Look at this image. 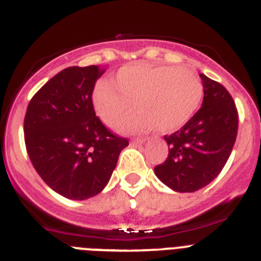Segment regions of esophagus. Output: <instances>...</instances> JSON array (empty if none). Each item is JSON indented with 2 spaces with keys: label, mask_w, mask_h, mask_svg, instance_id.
Segmentation results:
<instances>
[{
  "label": "esophagus",
  "mask_w": 261,
  "mask_h": 261,
  "mask_svg": "<svg viewBox=\"0 0 261 261\" xmlns=\"http://www.w3.org/2000/svg\"><path fill=\"white\" fill-rule=\"evenodd\" d=\"M144 142V138H133V139H131V143H134V144H142V143Z\"/></svg>",
  "instance_id": "obj_1"
}]
</instances>
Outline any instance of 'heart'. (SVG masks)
Wrapping results in <instances>:
<instances>
[{"instance_id":"heart-1","label":"heart","mask_w":261,"mask_h":261,"mask_svg":"<svg viewBox=\"0 0 261 261\" xmlns=\"http://www.w3.org/2000/svg\"><path fill=\"white\" fill-rule=\"evenodd\" d=\"M199 75L180 66H127L119 70L116 84L101 82L92 95L96 113L105 123L127 112L133 113L114 123L119 131H143L154 127L173 133L190 121L203 98Z\"/></svg>"}]
</instances>
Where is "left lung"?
Masks as SVG:
<instances>
[{
    "label": "left lung",
    "instance_id": "8db88e82",
    "mask_svg": "<svg viewBox=\"0 0 261 261\" xmlns=\"http://www.w3.org/2000/svg\"><path fill=\"white\" fill-rule=\"evenodd\" d=\"M204 98L200 109L171 135L169 154L154 174L177 192H194L210 185L229 159L238 130V112L222 84L200 74Z\"/></svg>",
    "mask_w": 261,
    "mask_h": 261
}]
</instances>
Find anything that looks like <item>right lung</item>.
Wrapping results in <instances>:
<instances>
[{
    "instance_id": "add662e5",
    "label": "right lung",
    "mask_w": 261,
    "mask_h": 261,
    "mask_svg": "<svg viewBox=\"0 0 261 261\" xmlns=\"http://www.w3.org/2000/svg\"><path fill=\"white\" fill-rule=\"evenodd\" d=\"M104 71L95 65L62 70L35 93L25 112L24 142L35 170L72 200L100 194L128 145L93 109V88Z\"/></svg>"
}]
</instances>
